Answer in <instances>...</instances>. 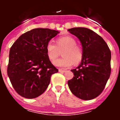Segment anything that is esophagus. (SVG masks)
<instances>
[{
    "label": "esophagus",
    "instance_id": "34e87169",
    "mask_svg": "<svg viewBox=\"0 0 120 120\" xmlns=\"http://www.w3.org/2000/svg\"><path fill=\"white\" fill-rule=\"evenodd\" d=\"M58 71H59V72H61H61H62V73H64V72L66 71L64 70H62V69H59V70Z\"/></svg>",
    "mask_w": 120,
    "mask_h": 120
}]
</instances>
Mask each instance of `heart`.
Segmentation results:
<instances>
[{
	"label": "heart",
	"instance_id": "heart-1",
	"mask_svg": "<svg viewBox=\"0 0 120 120\" xmlns=\"http://www.w3.org/2000/svg\"><path fill=\"white\" fill-rule=\"evenodd\" d=\"M62 50L63 51L62 55L64 57L55 61V59L59 56V51ZM46 52L49 59L51 61L54 60V65L58 67L68 68L73 62L75 64H77L83 58L82 48L76 44L75 39L69 36L58 38L56 41V45L51 41L49 42L46 45Z\"/></svg>",
	"mask_w": 120,
	"mask_h": 120
}]
</instances>
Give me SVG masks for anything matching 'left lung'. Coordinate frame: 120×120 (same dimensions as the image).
Wrapping results in <instances>:
<instances>
[{
	"label": "left lung",
	"instance_id": "obj_1",
	"mask_svg": "<svg viewBox=\"0 0 120 120\" xmlns=\"http://www.w3.org/2000/svg\"><path fill=\"white\" fill-rule=\"evenodd\" d=\"M68 31L79 38L83 51L81 63L71 70L74 76L68 85L77 97L92 100L102 93L110 77L111 50L103 39L90 29L74 27Z\"/></svg>",
	"mask_w": 120,
	"mask_h": 120
}]
</instances>
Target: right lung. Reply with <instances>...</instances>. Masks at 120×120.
Instances as JSON below:
<instances>
[{
	"instance_id": "obj_1",
	"label": "right lung",
	"mask_w": 120,
	"mask_h": 120,
	"mask_svg": "<svg viewBox=\"0 0 120 120\" xmlns=\"http://www.w3.org/2000/svg\"><path fill=\"white\" fill-rule=\"evenodd\" d=\"M58 34L50 29H34L22 34L11 46L7 73L20 96H40L48 87L51 76L58 72L46 52L47 43Z\"/></svg>"
}]
</instances>
